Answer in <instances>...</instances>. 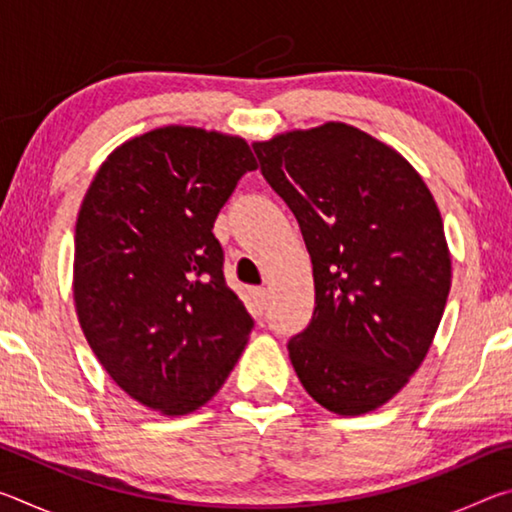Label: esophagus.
Returning a JSON list of instances; mask_svg holds the SVG:
<instances>
[{
    "mask_svg": "<svg viewBox=\"0 0 512 512\" xmlns=\"http://www.w3.org/2000/svg\"><path fill=\"white\" fill-rule=\"evenodd\" d=\"M248 293H250V302H253V307L259 311V314H262V311L266 309V300H268L266 289L255 287V289H250Z\"/></svg>",
    "mask_w": 512,
    "mask_h": 512,
    "instance_id": "obj_1",
    "label": "esophagus"
}]
</instances>
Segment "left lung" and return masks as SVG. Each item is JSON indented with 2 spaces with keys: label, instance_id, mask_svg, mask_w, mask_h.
Segmentation results:
<instances>
[{
  "label": "left lung",
  "instance_id": "1",
  "mask_svg": "<svg viewBox=\"0 0 512 512\" xmlns=\"http://www.w3.org/2000/svg\"><path fill=\"white\" fill-rule=\"evenodd\" d=\"M253 149L314 264L316 307L289 341L293 370L327 411H375L420 368L447 305L452 255L438 205L409 160L343 121Z\"/></svg>",
  "mask_w": 512,
  "mask_h": 512
}]
</instances>
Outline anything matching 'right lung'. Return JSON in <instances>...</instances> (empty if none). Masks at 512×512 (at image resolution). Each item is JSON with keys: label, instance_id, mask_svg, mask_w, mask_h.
<instances>
[{"label": "right lung", "instance_id": "right-lung-1", "mask_svg": "<svg viewBox=\"0 0 512 512\" xmlns=\"http://www.w3.org/2000/svg\"><path fill=\"white\" fill-rule=\"evenodd\" d=\"M257 169L246 140L162 126L112 151L74 235V305L110 379L162 415L219 393L253 318L225 284L214 221Z\"/></svg>", "mask_w": 512, "mask_h": 512}]
</instances>
